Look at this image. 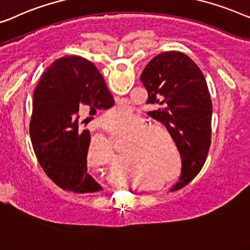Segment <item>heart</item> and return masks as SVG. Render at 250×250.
Returning <instances> with one entry per match:
<instances>
[{
  "label": "heart",
  "mask_w": 250,
  "mask_h": 250,
  "mask_svg": "<svg viewBox=\"0 0 250 250\" xmlns=\"http://www.w3.org/2000/svg\"><path fill=\"white\" fill-rule=\"evenodd\" d=\"M119 115L128 117L127 106L114 109ZM106 129L118 142H131L124 157L127 165L122 172L129 178L149 184L140 185H168L179 178L183 171L184 159L171 134L161 128H150L149 123L141 117L126 122H117L106 126ZM113 157V147L104 137H95L90 142L88 162L95 167L107 164Z\"/></svg>",
  "instance_id": "obj_1"
}]
</instances>
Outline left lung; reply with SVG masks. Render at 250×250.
Segmentation results:
<instances>
[{
    "mask_svg": "<svg viewBox=\"0 0 250 250\" xmlns=\"http://www.w3.org/2000/svg\"><path fill=\"white\" fill-rule=\"evenodd\" d=\"M140 79L147 91L146 104L155 107L147 114L165 125L183 154L182 175L172 188L180 189L201 171L211 146L208 83L196 63L180 52L153 57Z\"/></svg>",
    "mask_w": 250,
    "mask_h": 250,
    "instance_id": "8db88e82",
    "label": "left lung"
}]
</instances>
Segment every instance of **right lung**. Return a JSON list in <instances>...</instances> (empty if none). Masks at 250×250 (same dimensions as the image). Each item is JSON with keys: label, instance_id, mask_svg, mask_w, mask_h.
<instances>
[{"label": "right lung", "instance_id": "add662e5", "mask_svg": "<svg viewBox=\"0 0 250 250\" xmlns=\"http://www.w3.org/2000/svg\"><path fill=\"white\" fill-rule=\"evenodd\" d=\"M103 75L90 61L65 56L44 72L32 96L30 137L46 175L75 194L103 189L90 175L86 155L91 135L80 126L81 114L113 107Z\"/></svg>", "mask_w": 250, "mask_h": 250}]
</instances>
